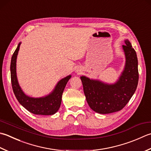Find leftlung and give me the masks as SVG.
<instances>
[{
  "mask_svg": "<svg viewBox=\"0 0 151 151\" xmlns=\"http://www.w3.org/2000/svg\"><path fill=\"white\" fill-rule=\"evenodd\" d=\"M124 42V69L114 84L104 83L85 76L81 77L86 101L96 113L109 114L122 110L136 90L139 81L137 54L128 40Z\"/></svg>",
  "mask_w": 151,
  "mask_h": 151,
  "instance_id": "left-lung-1",
  "label": "left lung"
}]
</instances>
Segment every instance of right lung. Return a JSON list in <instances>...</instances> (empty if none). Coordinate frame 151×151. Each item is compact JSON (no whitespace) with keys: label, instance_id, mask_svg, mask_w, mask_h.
<instances>
[{"label":"right lung","instance_id":"add662e5","mask_svg":"<svg viewBox=\"0 0 151 151\" xmlns=\"http://www.w3.org/2000/svg\"><path fill=\"white\" fill-rule=\"evenodd\" d=\"M20 44L21 42L13 54L10 64L11 82L15 96L20 104L31 113L41 115L54 114L60 107L62 94L71 75L67 76L59 81L54 90L45 97L34 98L25 95L19 86L16 75V59Z\"/></svg>","mask_w":151,"mask_h":151}]
</instances>
